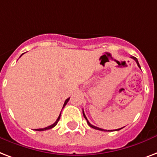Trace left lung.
<instances>
[{
    "instance_id": "1",
    "label": "left lung",
    "mask_w": 157,
    "mask_h": 157,
    "mask_svg": "<svg viewBox=\"0 0 157 157\" xmlns=\"http://www.w3.org/2000/svg\"><path fill=\"white\" fill-rule=\"evenodd\" d=\"M131 58H132V59H134V60H135L136 63H137V65H138V66L141 69L140 65H139V63H138V59H137V58H136V57H134V56H131ZM82 114H83V116H84V118H85V119H86V120H87V124H88V125H89L90 127H92V128H95V129H98V130H101V131H106V130H104V129H102V128H98V127H96V126H94V125L91 124H90V123H89V121H88V120H87V117H86V115H85L84 112H83V110H82ZM121 128H118V129H115V130H116V131H117V130H120V129H121ZM108 131H109V130H108Z\"/></svg>"
}]
</instances>
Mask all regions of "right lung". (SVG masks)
Returning <instances> with one entry per match:
<instances>
[{"instance_id": "obj_1", "label": "right lung", "mask_w": 157, "mask_h": 157, "mask_svg": "<svg viewBox=\"0 0 157 157\" xmlns=\"http://www.w3.org/2000/svg\"><path fill=\"white\" fill-rule=\"evenodd\" d=\"M21 56H23V54H22ZM69 100H70V98H68V99H66V100H65V103H64V105H63V108L65 107V105H66L68 101H69ZM60 114H61V112H60ZM60 114H59V117L57 118L56 121V122H55L54 124H53L50 125V126H48V127H46V128H37V129H35V130H36V131H44V130H47V129H50V128H54L55 126H56V125L57 124V123H58V121H59V118H60Z\"/></svg>"}]
</instances>
